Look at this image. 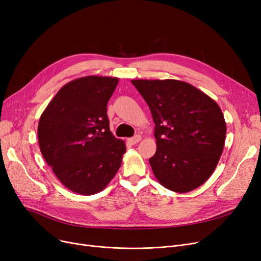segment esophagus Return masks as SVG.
<instances>
[{"mask_svg": "<svg viewBox=\"0 0 261 261\" xmlns=\"http://www.w3.org/2000/svg\"><path fill=\"white\" fill-rule=\"evenodd\" d=\"M141 140H142L141 135H135V136H133V138L129 139V140H128V142H129L131 145H135V144H138Z\"/></svg>", "mask_w": 261, "mask_h": 261, "instance_id": "34e87169", "label": "esophagus"}]
</instances>
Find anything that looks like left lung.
<instances>
[{
	"label": "left lung",
	"mask_w": 261,
	"mask_h": 261,
	"mask_svg": "<svg viewBox=\"0 0 261 261\" xmlns=\"http://www.w3.org/2000/svg\"><path fill=\"white\" fill-rule=\"evenodd\" d=\"M151 111L156 151L150 166L162 186L188 193L206 182L223 152L226 123L218 103L187 82L131 80Z\"/></svg>",
	"instance_id": "obj_1"
}]
</instances>
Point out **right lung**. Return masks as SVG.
Wrapping results in <instances>:
<instances>
[{
    "label": "right lung",
    "instance_id": "1",
    "mask_svg": "<svg viewBox=\"0 0 261 261\" xmlns=\"http://www.w3.org/2000/svg\"><path fill=\"white\" fill-rule=\"evenodd\" d=\"M118 78L87 76L63 86L38 125L41 153L58 180L79 195L97 194L121 165L125 142L110 131L107 105Z\"/></svg>",
    "mask_w": 261,
    "mask_h": 261
}]
</instances>
